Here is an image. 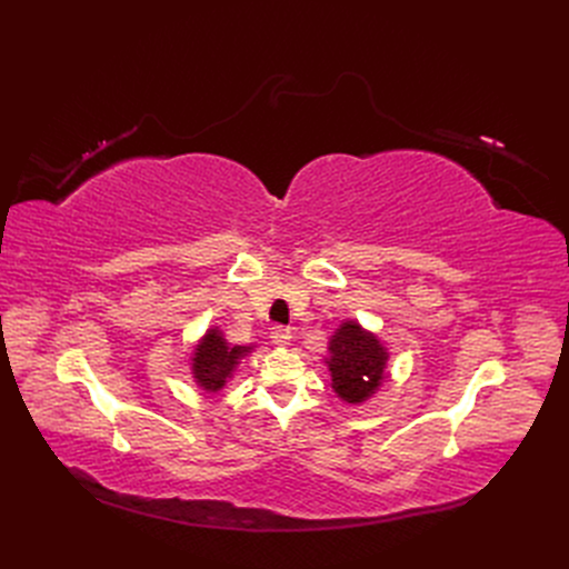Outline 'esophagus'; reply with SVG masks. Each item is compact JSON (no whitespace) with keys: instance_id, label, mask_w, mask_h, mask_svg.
<instances>
[{"instance_id":"obj_1","label":"esophagus","mask_w":569,"mask_h":569,"mask_svg":"<svg viewBox=\"0 0 569 569\" xmlns=\"http://www.w3.org/2000/svg\"><path fill=\"white\" fill-rule=\"evenodd\" d=\"M269 339H272V343L279 348H288L292 341V332L288 330V327L277 325V327H272V332H269Z\"/></svg>"}]
</instances>
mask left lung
<instances>
[{
	"label": "left lung",
	"mask_w": 569,
	"mask_h": 569,
	"mask_svg": "<svg viewBox=\"0 0 569 569\" xmlns=\"http://www.w3.org/2000/svg\"><path fill=\"white\" fill-rule=\"evenodd\" d=\"M335 395L348 406L371 401L387 378L390 350L380 337L352 318L341 320L322 357Z\"/></svg>",
	"instance_id": "obj_1"
}]
</instances>
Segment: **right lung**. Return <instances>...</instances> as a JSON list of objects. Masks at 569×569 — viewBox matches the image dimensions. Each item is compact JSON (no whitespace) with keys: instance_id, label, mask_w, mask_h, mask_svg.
Masks as SVG:
<instances>
[{"instance_id":"1","label":"right lung","mask_w":569,"mask_h":569,"mask_svg":"<svg viewBox=\"0 0 569 569\" xmlns=\"http://www.w3.org/2000/svg\"><path fill=\"white\" fill-rule=\"evenodd\" d=\"M253 350H256V343H249V346L228 343L221 327L212 325L196 341L189 357L193 382L204 395H221L234 378L239 365H242V360H247Z\"/></svg>"}]
</instances>
